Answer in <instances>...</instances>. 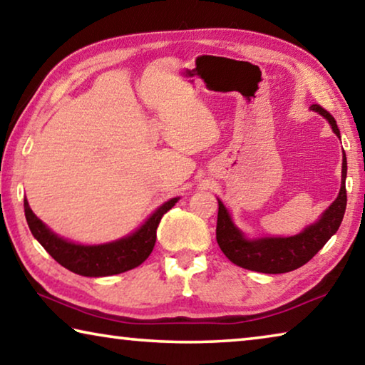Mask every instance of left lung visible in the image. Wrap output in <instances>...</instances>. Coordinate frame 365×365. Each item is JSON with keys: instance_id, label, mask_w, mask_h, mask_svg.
Segmentation results:
<instances>
[{"instance_id": "left-lung-1", "label": "left lung", "mask_w": 365, "mask_h": 365, "mask_svg": "<svg viewBox=\"0 0 365 365\" xmlns=\"http://www.w3.org/2000/svg\"><path fill=\"white\" fill-rule=\"evenodd\" d=\"M312 110L324 115L331 125V130L339 138V130L333 115L319 104H312ZM346 154L343 151V168H341V188L336 200L331 202L329 209L320 215L316 224L306 227L301 233L294 237H274V238H257L248 240L243 232L233 224L230 214L219 201L217 228L215 238L224 255L233 264L240 267L262 272V274H285L301 267L317 255L324 248V245L336 233L341 225L343 215L346 211Z\"/></svg>"}]
</instances>
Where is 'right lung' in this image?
<instances>
[{
    "mask_svg": "<svg viewBox=\"0 0 365 365\" xmlns=\"http://www.w3.org/2000/svg\"><path fill=\"white\" fill-rule=\"evenodd\" d=\"M178 197H172L154 211L137 232L117 242L104 245H77L58 237L36 217L29 201L24 200V211L30 232L38 240L54 261L73 274L83 277H108L138 267L151 255L156 243V230L163 215L175 206Z\"/></svg>",
    "mask_w": 365,
    "mask_h": 365,
    "instance_id": "obj_1",
    "label": "right lung"
}]
</instances>
